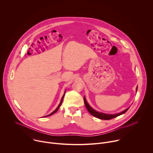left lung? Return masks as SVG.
<instances>
[{
    "label": "left lung",
    "mask_w": 153,
    "mask_h": 153,
    "mask_svg": "<svg viewBox=\"0 0 153 153\" xmlns=\"http://www.w3.org/2000/svg\"><path fill=\"white\" fill-rule=\"evenodd\" d=\"M137 91V86L136 88V91ZM83 100H84V103H85V105L87 109V110L88 111V112L93 116L97 117V118H99L100 119H102V120H110V119H112L113 118H115L120 115H122L123 114H124L125 113H126L128 110L129 109L127 108L125 110L122 111L121 113H118V114H105V113H100V112H97L96 111V110H93V109L89 105V104L87 103L86 99H85V97H83Z\"/></svg>",
    "instance_id": "left-lung-1"
}]
</instances>
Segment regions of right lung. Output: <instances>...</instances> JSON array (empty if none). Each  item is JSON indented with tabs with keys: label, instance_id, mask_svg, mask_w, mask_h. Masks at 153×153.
<instances>
[{
	"label": "right lung",
	"instance_id": "add662e5",
	"mask_svg": "<svg viewBox=\"0 0 153 153\" xmlns=\"http://www.w3.org/2000/svg\"><path fill=\"white\" fill-rule=\"evenodd\" d=\"M65 93H64V94L63 95V96H62V99H61V100H60V103H59V106H57V108L56 109V110H54L53 112H52L51 114H50L49 115H48V116H44V117H47V116H51V115H53V114H54L55 113H56V112L57 111V110H59V107L60 106V105H61V104H62V101H63V97H64V96H65Z\"/></svg>",
	"mask_w": 153,
	"mask_h": 153
}]
</instances>
